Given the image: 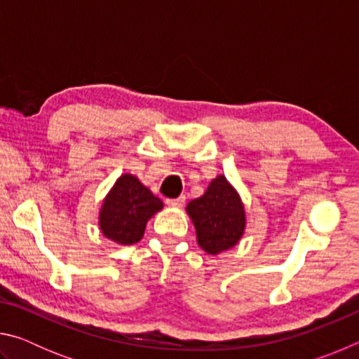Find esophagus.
<instances>
[{
  "label": "esophagus",
  "mask_w": 359,
  "mask_h": 359,
  "mask_svg": "<svg viewBox=\"0 0 359 359\" xmlns=\"http://www.w3.org/2000/svg\"><path fill=\"white\" fill-rule=\"evenodd\" d=\"M184 203H185V196H179L175 199H166V204L172 209H180L182 205H184Z\"/></svg>",
  "instance_id": "34e87169"
}]
</instances>
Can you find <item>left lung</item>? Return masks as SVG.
Instances as JSON below:
<instances>
[{
	"instance_id": "1",
	"label": "left lung",
	"mask_w": 359,
	"mask_h": 359,
	"mask_svg": "<svg viewBox=\"0 0 359 359\" xmlns=\"http://www.w3.org/2000/svg\"><path fill=\"white\" fill-rule=\"evenodd\" d=\"M185 210L196 229L198 245L209 255L236 247L245 233V205L223 174L212 179L203 196L188 203Z\"/></svg>"
}]
</instances>
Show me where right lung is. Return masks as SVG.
<instances>
[{"label": "right lung", "instance_id": "right-lung-1", "mask_svg": "<svg viewBox=\"0 0 359 359\" xmlns=\"http://www.w3.org/2000/svg\"><path fill=\"white\" fill-rule=\"evenodd\" d=\"M161 209V199L136 175L125 172L102 199L98 226L102 236L115 244L133 245L142 239L145 224Z\"/></svg>", "mask_w": 359, "mask_h": 359}]
</instances>
